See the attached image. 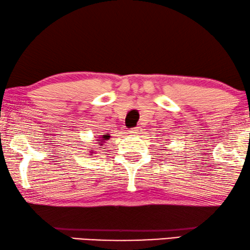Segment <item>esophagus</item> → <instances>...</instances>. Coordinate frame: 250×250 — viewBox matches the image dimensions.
<instances>
[{
  "instance_id": "esophagus-1",
  "label": "esophagus",
  "mask_w": 250,
  "mask_h": 250,
  "mask_svg": "<svg viewBox=\"0 0 250 250\" xmlns=\"http://www.w3.org/2000/svg\"><path fill=\"white\" fill-rule=\"evenodd\" d=\"M131 135H137V133H140V129L139 128H135V129H131L129 131Z\"/></svg>"
}]
</instances>
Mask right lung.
I'll use <instances>...</instances> for the list:
<instances>
[{
    "mask_svg": "<svg viewBox=\"0 0 250 250\" xmlns=\"http://www.w3.org/2000/svg\"><path fill=\"white\" fill-rule=\"evenodd\" d=\"M110 137H111L110 135H102L101 137H98L97 142H100V146H104V143L106 142V140L110 139ZM97 148H102V147H97ZM93 152H94V150L91 149L90 153H93Z\"/></svg>",
    "mask_w": 250,
    "mask_h": 250,
    "instance_id": "right-lung-1",
    "label": "right lung"
}]
</instances>
